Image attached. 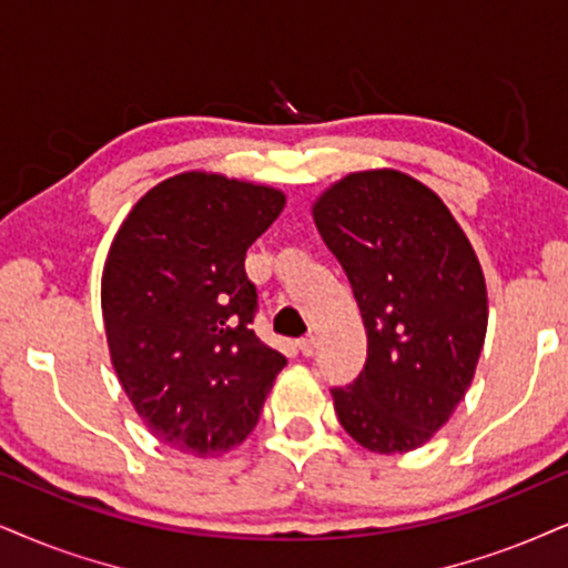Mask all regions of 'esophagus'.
Instances as JSON below:
<instances>
[{
  "instance_id": "34e87169",
  "label": "esophagus",
  "mask_w": 568,
  "mask_h": 568,
  "mask_svg": "<svg viewBox=\"0 0 568 568\" xmlns=\"http://www.w3.org/2000/svg\"><path fill=\"white\" fill-rule=\"evenodd\" d=\"M297 347H300V353L305 355V358H311V355L316 353L318 342H316V337H305V339H300V342H297Z\"/></svg>"
}]
</instances>
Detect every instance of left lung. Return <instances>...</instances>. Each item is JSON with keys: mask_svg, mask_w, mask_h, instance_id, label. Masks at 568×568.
<instances>
[{"mask_svg": "<svg viewBox=\"0 0 568 568\" xmlns=\"http://www.w3.org/2000/svg\"><path fill=\"white\" fill-rule=\"evenodd\" d=\"M313 221L345 268L368 334L358 379L334 387V410L371 453L429 443L464 400L487 334V286L445 202L400 171L332 184Z\"/></svg>", "mask_w": 568, "mask_h": 568, "instance_id": "8db88e82", "label": "left lung"}]
</instances>
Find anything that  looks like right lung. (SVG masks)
<instances>
[{
	"instance_id": "obj_1",
	"label": "right lung",
	"mask_w": 568,
	"mask_h": 568,
	"mask_svg": "<svg viewBox=\"0 0 568 568\" xmlns=\"http://www.w3.org/2000/svg\"><path fill=\"white\" fill-rule=\"evenodd\" d=\"M284 202L273 186L179 173L136 202L110 244V361L146 429L173 450L213 458L240 445L286 366L250 328L257 290L244 273Z\"/></svg>"
}]
</instances>
